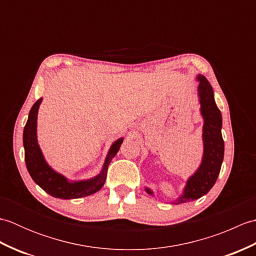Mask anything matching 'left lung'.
I'll use <instances>...</instances> for the list:
<instances>
[{
	"label": "left lung",
	"mask_w": 256,
	"mask_h": 256,
	"mask_svg": "<svg viewBox=\"0 0 256 256\" xmlns=\"http://www.w3.org/2000/svg\"><path fill=\"white\" fill-rule=\"evenodd\" d=\"M198 96L200 102V112L204 118V156L201 164L192 176H190L184 186L182 196L172 201L179 204L188 201L199 199L214 187L219 176L224 155V142L222 138V116L216 104L214 94L209 81L202 74H198ZM146 192L153 196L150 188H145Z\"/></svg>",
	"instance_id": "left-lung-1"
}]
</instances>
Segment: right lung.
<instances>
[{
	"instance_id": "right-lung-1",
	"label": "right lung",
	"mask_w": 256,
	"mask_h": 256,
	"mask_svg": "<svg viewBox=\"0 0 256 256\" xmlns=\"http://www.w3.org/2000/svg\"><path fill=\"white\" fill-rule=\"evenodd\" d=\"M42 98L37 100L32 106L28 120L24 128L23 133V144L25 150V162L27 170L38 186L47 194L55 198L60 199H76L81 197H86L94 194L103 187L104 184L108 167L114 156L120 150V146L123 143V138H118L114 142L110 150L106 155L104 165L102 170L96 177L88 179V180L80 182H69L62 174L55 172L47 164L44 158L40 145L37 142V114L38 108L42 103Z\"/></svg>"
}]
</instances>
